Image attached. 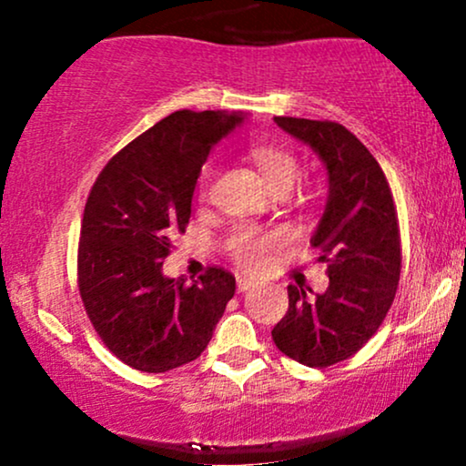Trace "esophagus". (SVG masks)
I'll return each mask as SVG.
<instances>
[{
    "label": "esophagus",
    "mask_w": 466,
    "mask_h": 466,
    "mask_svg": "<svg viewBox=\"0 0 466 466\" xmlns=\"http://www.w3.org/2000/svg\"><path fill=\"white\" fill-rule=\"evenodd\" d=\"M251 287H256V282L251 280V278H245V276H238L237 278V289H238V291H249Z\"/></svg>",
    "instance_id": "34e87169"
}]
</instances>
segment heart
<instances>
[{
    "instance_id": "obj_1",
    "label": "heart",
    "mask_w": 466,
    "mask_h": 466,
    "mask_svg": "<svg viewBox=\"0 0 466 466\" xmlns=\"http://www.w3.org/2000/svg\"><path fill=\"white\" fill-rule=\"evenodd\" d=\"M249 159L260 173V177H263L267 188L278 197L287 195L293 188L298 173H300V164H298L296 155L287 151V148L276 147V144H256V147L249 148ZM212 177H215V168L210 164L203 166L199 179H197L199 199L208 197ZM278 245H280V238H278L276 232H267V229L254 226H243L229 234L226 248L238 267L258 271L269 263L271 254L278 249Z\"/></svg>"
}]
</instances>
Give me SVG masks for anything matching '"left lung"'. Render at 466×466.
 <instances>
[{
    "label": "left lung",
    "mask_w": 466,
    "mask_h": 466,
    "mask_svg": "<svg viewBox=\"0 0 466 466\" xmlns=\"http://www.w3.org/2000/svg\"><path fill=\"white\" fill-rule=\"evenodd\" d=\"M276 122L313 147L329 170V203L311 238L329 289L309 300L302 287L289 285V309L271 337L302 366L329 368L361 350L392 307L403 260L397 206L381 166L339 122Z\"/></svg>",
    "instance_id": "1"
}]
</instances>
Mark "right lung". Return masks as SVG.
Masks as SVG:
<instances>
[{"instance_id": "obj_1", "label": "right lung", "mask_w": 466, "mask_h": 466, "mask_svg": "<svg viewBox=\"0 0 466 466\" xmlns=\"http://www.w3.org/2000/svg\"><path fill=\"white\" fill-rule=\"evenodd\" d=\"M240 116L181 109L106 162L85 203L78 293L103 344L140 372L195 361L232 300L237 280L208 267L192 285L164 278L173 234L186 232L192 192L212 144Z\"/></svg>"}]
</instances>
